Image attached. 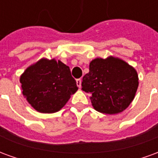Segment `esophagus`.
<instances>
[{"instance_id":"1","label":"esophagus","mask_w":158,"mask_h":158,"mask_svg":"<svg viewBox=\"0 0 158 158\" xmlns=\"http://www.w3.org/2000/svg\"><path fill=\"white\" fill-rule=\"evenodd\" d=\"M81 82H82L81 79H76V83H77V85L79 86V88L81 87Z\"/></svg>"}]
</instances>
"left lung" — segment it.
Here are the masks:
<instances>
[{"mask_svg":"<svg viewBox=\"0 0 158 158\" xmlns=\"http://www.w3.org/2000/svg\"><path fill=\"white\" fill-rule=\"evenodd\" d=\"M135 69L121 59L109 56L89 63L83 77L82 89L90 95L93 107L102 113L116 114L125 110L139 85Z\"/></svg>","mask_w":158,"mask_h":158,"instance_id":"left-lung-1","label":"left lung"}]
</instances>
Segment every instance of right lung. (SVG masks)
Segmentation results:
<instances>
[{"label":"right lung","mask_w":158,"mask_h":158,"mask_svg":"<svg viewBox=\"0 0 158 158\" xmlns=\"http://www.w3.org/2000/svg\"><path fill=\"white\" fill-rule=\"evenodd\" d=\"M23 95L40 113H56L78 89L69 66L55 59H41L20 77Z\"/></svg>","instance_id":"1"}]
</instances>
